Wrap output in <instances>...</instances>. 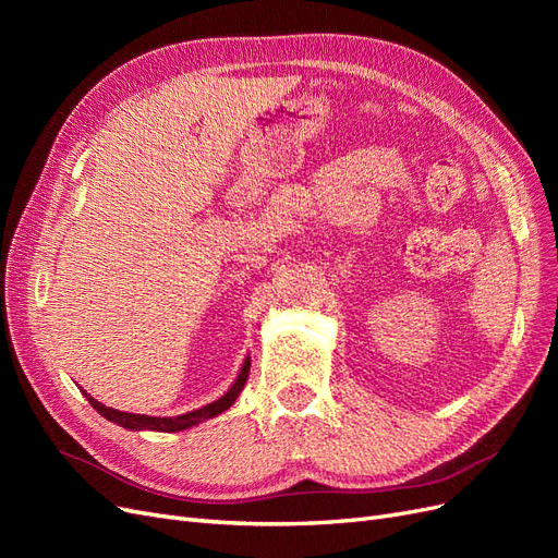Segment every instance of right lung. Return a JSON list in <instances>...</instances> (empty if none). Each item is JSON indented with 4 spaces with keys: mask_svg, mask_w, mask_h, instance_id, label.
Listing matches in <instances>:
<instances>
[{
    "mask_svg": "<svg viewBox=\"0 0 558 558\" xmlns=\"http://www.w3.org/2000/svg\"><path fill=\"white\" fill-rule=\"evenodd\" d=\"M248 369H251V359L246 356L242 369L238 379H234V384L228 388V393H223L218 400L205 404V408L199 410H193V412H185V414H179V416H148V414H132V412H121V410H113V408H107V404L97 402L90 393L83 391V396L88 398V402L93 404V408L102 414L107 421H111V424L116 426H123L128 430H158V433H179V430H185V428H193L197 424H202V421L207 418H214L218 414H223L230 404L238 400V396L242 393V388L248 379Z\"/></svg>",
    "mask_w": 558,
    "mask_h": 558,
    "instance_id": "right-lung-1",
    "label": "right lung"
}]
</instances>
